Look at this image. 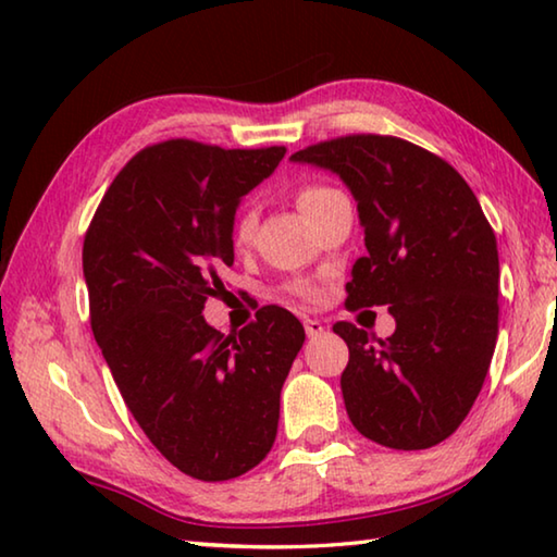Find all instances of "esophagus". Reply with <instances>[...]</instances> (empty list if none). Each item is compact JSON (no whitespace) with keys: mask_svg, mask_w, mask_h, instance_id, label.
<instances>
[{"mask_svg":"<svg viewBox=\"0 0 557 557\" xmlns=\"http://www.w3.org/2000/svg\"><path fill=\"white\" fill-rule=\"evenodd\" d=\"M305 332L309 338H317L324 334V324L319 319H305Z\"/></svg>","mask_w":557,"mask_h":557,"instance_id":"obj_1","label":"esophagus"}]
</instances>
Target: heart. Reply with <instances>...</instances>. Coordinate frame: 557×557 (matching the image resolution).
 <instances>
[{
	"mask_svg": "<svg viewBox=\"0 0 557 557\" xmlns=\"http://www.w3.org/2000/svg\"><path fill=\"white\" fill-rule=\"evenodd\" d=\"M336 194L334 188L329 186H305L301 191L297 194V203L301 213H309L314 209V206L322 203L324 199H329V196ZM256 228H258V215L252 209H240L238 215H235L233 221V228H231V235H233V243L235 245H248L252 240V235H256ZM297 292L299 297H314V289L307 287V285H295L292 287Z\"/></svg>",
	"mask_w": 557,
	"mask_h": 557,
	"instance_id": "1",
	"label": "heart"
}]
</instances>
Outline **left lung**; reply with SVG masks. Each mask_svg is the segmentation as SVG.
Returning a JSON list of instances; mask_svg holds the SVG:
<instances>
[{"instance_id": "obj_1", "label": "left lung", "mask_w": 557, "mask_h": 557, "mask_svg": "<svg viewBox=\"0 0 557 557\" xmlns=\"http://www.w3.org/2000/svg\"><path fill=\"white\" fill-rule=\"evenodd\" d=\"M289 159L336 174L356 199L369 256L346 307L388 305L395 319L379 344L334 324L348 346V418L383 447L440 445L482 391L498 334V250L482 206L445 159L398 137H338Z\"/></svg>"}]
</instances>
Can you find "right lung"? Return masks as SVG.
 I'll return each mask as SVG.
<instances>
[{"label":"right lung","mask_w":557,"mask_h":557,"mask_svg":"<svg viewBox=\"0 0 557 557\" xmlns=\"http://www.w3.org/2000/svg\"><path fill=\"white\" fill-rule=\"evenodd\" d=\"M285 152L147 147L110 184L83 243L90 326L112 379L149 442L201 482L268 457L282 383L305 344L299 319L275 305L235 336L201 314L233 265L240 199Z\"/></svg>","instance_id":"obj_1"}]
</instances>
